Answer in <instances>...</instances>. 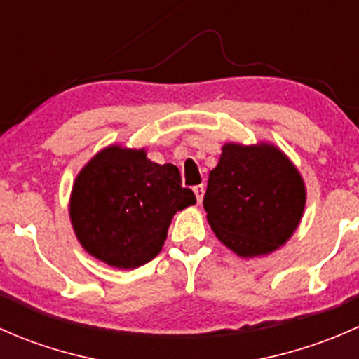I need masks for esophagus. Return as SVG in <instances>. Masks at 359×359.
<instances>
[{
	"mask_svg": "<svg viewBox=\"0 0 359 359\" xmlns=\"http://www.w3.org/2000/svg\"><path fill=\"white\" fill-rule=\"evenodd\" d=\"M194 194H196L198 203H201L203 201V196H205V186H203V184H200V186L194 187Z\"/></svg>",
	"mask_w": 359,
	"mask_h": 359,
	"instance_id": "34e87169",
	"label": "esophagus"
}]
</instances>
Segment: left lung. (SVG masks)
Wrapping results in <instances>:
<instances>
[{
  "label": "left lung",
  "mask_w": 359,
  "mask_h": 359,
  "mask_svg": "<svg viewBox=\"0 0 359 359\" xmlns=\"http://www.w3.org/2000/svg\"><path fill=\"white\" fill-rule=\"evenodd\" d=\"M203 206L215 236L243 259L283 247L302 220L306 184L274 144L226 142Z\"/></svg>",
  "instance_id": "left-lung-1"
}]
</instances>
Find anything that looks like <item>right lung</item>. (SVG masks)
<instances>
[{"instance_id": "obj_1", "label": "right lung", "mask_w": 359, "mask_h": 359, "mask_svg": "<svg viewBox=\"0 0 359 359\" xmlns=\"http://www.w3.org/2000/svg\"><path fill=\"white\" fill-rule=\"evenodd\" d=\"M196 203L172 163L158 165L144 147L111 144L76 175L69 219L92 257L118 269H135L161 252L173 215Z\"/></svg>"}]
</instances>
